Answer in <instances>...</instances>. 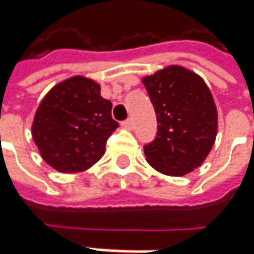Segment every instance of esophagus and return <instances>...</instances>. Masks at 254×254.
Here are the masks:
<instances>
[{"label":"esophagus","instance_id":"1","mask_svg":"<svg viewBox=\"0 0 254 254\" xmlns=\"http://www.w3.org/2000/svg\"><path fill=\"white\" fill-rule=\"evenodd\" d=\"M122 127H125V129H132V127H133V121L130 118L127 119V121H124V122H122Z\"/></svg>","mask_w":254,"mask_h":254}]
</instances>
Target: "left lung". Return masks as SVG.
Returning a JSON list of instances; mask_svg holds the SVG:
<instances>
[{
  "mask_svg": "<svg viewBox=\"0 0 254 254\" xmlns=\"http://www.w3.org/2000/svg\"><path fill=\"white\" fill-rule=\"evenodd\" d=\"M153 104L157 132L144 144L146 160L167 176H184L199 167L211 152L218 115L204 80L180 66L166 67L144 77Z\"/></svg>",
  "mask_w": 254,
  "mask_h": 254,
  "instance_id": "left-lung-1",
  "label": "left lung"
}]
</instances>
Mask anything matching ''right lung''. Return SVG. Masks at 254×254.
<instances>
[{
    "label": "right lung",
    "mask_w": 254,
    "mask_h": 254,
    "mask_svg": "<svg viewBox=\"0 0 254 254\" xmlns=\"http://www.w3.org/2000/svg\"><path fill=\"white\" fill-rule=\"evenodd\" d=\"M100 85L80 75L55 85L35 114L32 136L43 160L62 173L87 170L119 127Z\"/></svg>",
    "instance_id": "1"
}]
</instances>
